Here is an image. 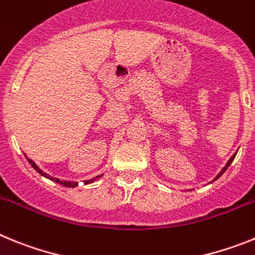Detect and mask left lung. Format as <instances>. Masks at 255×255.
I'll return each mask as SVG.
<instances>
[{
    "label": "left lung",
    "mask_w": 255,
    "mask_h": 255,
    "mask_svg": "<svg viewBox=\"0 0 255 255\" xmlns=\"http://www.w3.org/2000/svg\"><path fill=\"white\" fill-rule=\"evenodd\" d=\"M235 155H236V153H235V154H234V155H233V157H231V158H230V159H229V162H227V163H226V166H225V167H224V168H222V171H221V172H220V173H218L217 176H216V179H215V180H217V179H218V177H220V176H221V175H222V173H224V172H225V171H226V170H227V167H229L230 164H231V162H233V161H234V158H235Z\"/></svg>",
    "instance_id": "8db88e82"
}]
</instances>
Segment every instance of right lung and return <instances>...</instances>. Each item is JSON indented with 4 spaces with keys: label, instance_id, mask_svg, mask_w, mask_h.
Returning a JSON list of instances; mask_svg holds the SVG:
<instances>
[{
    "label": "right lung",
    "instance_id": "1",
    "mask_svg": "<svg viewBox=\"0 0 255 255\" xmlns=\"http://www.w3.org/2000/svg\"><path fill=\"white\" fill-rule=\"evenodd\" d=\"M26 157V155H25ZM26 159H28V162L29 163L31 164V167L34 168L35 171H37V172H39L40 175H42V176H44V177H47V179H49V180H52V181H55V182H58V184H60V185H64V186H67V188H75V186H78V182H73V181H62V180H60V179H56V177H52V176H49L48 173H46V172H43V171L40 170L39 167H38L37 164L34 163V162L31 161L30 158H28V157H26ZM102 176V175H98V176H96V177H93V179H91V180H87V181L84 182V184H89V182H93V181H96L97 179H100V177Z\"/></svg>",
    "mask_w": 255,
    "mask_h": 255
}]
</instances>
